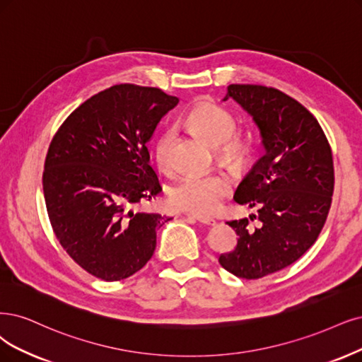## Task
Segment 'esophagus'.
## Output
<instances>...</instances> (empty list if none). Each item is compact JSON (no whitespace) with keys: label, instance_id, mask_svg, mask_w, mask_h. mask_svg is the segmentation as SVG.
Listing matches in <instances>:
<instances>
[{"label":"esophagus","instance_id":"esophagus-1","mask_svg":"<svg viewBox=\"0 0 362 362\" xmlns=\"http://www.w3.org/2000/svg\"><path fill=\"white\" fill-rule=\"evenodd\" d=\"M188 218H194L195 221H198L199 223H204V225H209V226H215L216 225V221L211 219V218H204V216H195V215H188Z\"/></svg>","mask_w":362,"mask_h":362}]
</instances>
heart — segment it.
Returning <instances> with one entry per match:
<instances>
[{
	"instance_id": "heart-1",
	"label": "heart",
	"mask_w": 362,
	"mask_h": 362,
	"mask_svg": "<svg viewBox=\"0 0 362 362\" xmlns=\"http://www.w3.org/2000/svg\"><path fill=\"white\" fill-rule=\"evenodd\" d=\"M188 125L213 146H219V155L230 164H242L249 153V144L242 137L234 136L237 122L234 116L209 101L195 104L186 116ZM173 141L171 129L160 132L153 144V159L156 165L168 171L173 165ZM231 192V180L223 173L186 174L171 185L168 199L173 207L207 216L215 213L222 199Z\"/></svg>"
}]
</instances>
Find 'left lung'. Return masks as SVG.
<instances>
[{
    "label": "left lung",
    "instance_id": "obj_1",
    "mask_svg": "<svg viewBox=\"0 0 362 362\" xmlns=\"http://www.w3.org/2000/svg\"><path fill=\"white\" fill-rule=\"evenodd\" d=\"M233 98L253 117L264 155L234 194L235 203L258 209L261 223L231 221L237 246L219 264L242 279H261L296 262L322 231L334 191L329 143L316 117L282 90L262 85H230Z\"/></svg>",
    "mask_w": 362,
    "mask_h": 362
}]
</instances>
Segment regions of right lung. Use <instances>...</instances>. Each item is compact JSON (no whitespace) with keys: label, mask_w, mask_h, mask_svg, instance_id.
<instances>
[{"label":"right lung","mask_w":362,"mask_h":362,"mask_svg":"<svg viewBox=\"0 0 362 362\" xmlns=\"http://www.w3.org/2000/svg\"><path fill=\"white\" fill-rule=\"evenodd\" d=\"M179 98L158 88L115 85L64 120L53 137L43 191L53 233L85 272L105 282L137 273L170 218L134 211L160 188L146 143Z\"/></svg>","instance_id":"add662e5"}]
</instances>
